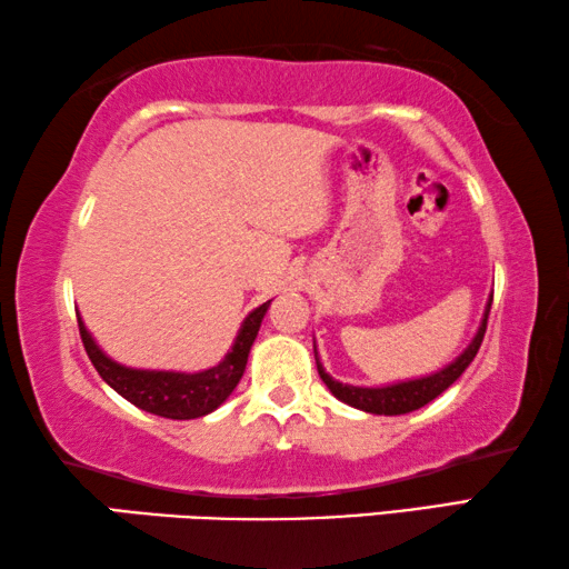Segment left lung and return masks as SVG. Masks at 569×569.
Listing matches in <instances>:
<instances>
[{
    "label": "left lung",
    "mask_w": 569,
    "mask_h": 569,
    "mask_svg": "<svg viewBox=\"0 0 569 569\" xmlns=\"http://www.w3.org/2000/svg\"><path fill=\"white\" fill-rule=\"evenodd\" d=\"M491 301L493 296H489V303H486L481 327L476 331V337L471 345H468L461 355H458L453 362L446 365L438 372H432L428 377H418V380H405V382H395V385H385V387H355V385H341L333 380V377L321 367L319 357H317V369L323 385L329 387L331 395L341 402L351 405V408L372 412V415H405L412 410H420L422 405H428L430 400H436L438 395H443L450 385H453L458 377L466 372V367L473 362L476 351H479L483 333H486V321H489V311H491ZM313 355H317V347H313Z\"/></svg>",
    "instance_id": "1"
}]
</instances>
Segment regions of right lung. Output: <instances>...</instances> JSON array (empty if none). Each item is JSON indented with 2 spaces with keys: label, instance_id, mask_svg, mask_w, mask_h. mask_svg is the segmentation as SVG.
<instances>
[{
  "label": "right lung",
  "instance_id": "obj_1",
  "mask_svg": "<svg viewBox=\"0 0 569 569\" xmlns=\"http://www.w3.org/2000/svg\"><path fill=\"white\" fill-rule=\"evenodd\" d=\"M268 306L270 301L248 313L236 337V345H232V349L224 355L220 365L192 375L123 367L103 355L101 347L96 345L90 331L86 329L83 319H78V329L96 372L101 375L103 382L111 385L121 398L151 415H159V418L194 420L202 418L207 412L218 410L238 387L242 372H246L250 347L258 337L260 321H263Z\"/></svg>",
  "mask_w": 569,
  "mask_h": 569
}]
</instances>
